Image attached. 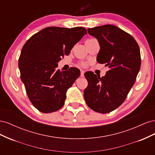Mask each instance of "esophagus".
I'll use <instances>...</instances> for the list:
<instances>
[{"label":"esophagus","instance_id":"34e87169","mask_svg":"<svg viewBox=\"0 0 155 155\" xmlns=\"http://www.w3.org/2000/svg\"><path fill=\"white\" fill-rule=\"evenodd\" d=\"M84 74H85V71H84V70H81V77L83 76Z\"/></svg>","mask_w":155,"mask_h":155}]
</instances>
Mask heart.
Returning <instances> with one entry per match:
<instances>
[{
	"label": "heart",
	"mask_w": 155,
	"mask_h": 155,
	"mask_svg": "<svg viewBox=\"0 0 155 155\" xmlns=\"http://www.w3.org/2000/svg\"><path fill=\"white\" fill-rule=\"evenodd\" d=\"M83 65H84V66H85V64H83Z\"/></svg>",
	"instance_id": "1"
}]
</instances>
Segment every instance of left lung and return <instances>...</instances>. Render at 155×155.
<instances>
[{"mask_svg":"<svg viewBox=\"0 0 155 155\" xmlns=\"http://www.w3.org/2000/svg\"><path fill=\"white\" fill-rule=\"evenodd\" d=\"M87 30L100 43L97 61L110 70L101 78L91 71L85 73L88 86L84 98L93 110L109 113L123 104L137 79L141 66L139 46L132 35L114 25Z\"/></svg>","mask_w":155,"mask_h":155,"instance_id":"1","label":"left lung"}]
</instances>
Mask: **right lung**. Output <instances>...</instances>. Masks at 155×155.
Masks as SVG:
<instances>
[{"instance_id": "1", "label": "right lung", "mask_w": 155, "mask_h": 155, "mask_svg": "<svg viewBox=\"0 0 155 155\" xmlns=\"http://www.w3.org/2000/svg\"><path fill=\"white\" fill-rule=\"evenodd\" d=\"M87 34L83 27H47L23 46L18 59L21 79L29 100L40 112L50 113L64 105L67 91L80 76V70L72 67L61 72L58 63Z\"/></svg>"}]
</instances>
